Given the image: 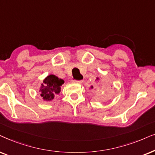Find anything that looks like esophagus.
I'll return each mask as SVG.
<instances>
[{
	"label": "esophagus",
	"instance_id": "1",
	"mask_svg": "<svg viewBox=\"0 0 155 155\" xmlns=\"http://www.w3.org/2000/svg\"><path fill=\"white\" fill-rule=\"evenodd\" d=\"M72 82H73V83H76V84H82V83H83V81H78V80H72Z\"/></svg>",
	"mask_w": 155,
	"mask_h": 155
}]
</instances>
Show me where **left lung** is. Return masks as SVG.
Masks as SVG:
<instances>
[{"mask_svg": "<svg viewBox=\"0 0 155 155\" xmlns=\"http://www.w3.org/2000/svg\"><path fill=\"white\" fill-rule=\"evenodd\" d=\"M99 79H98V78H96V80H98ZM93 88H94V86H91V87L89 88V89H93ZM108 86H104V90H107V89H108Z\"/></svg>", "mask_w": 155, "mask_h": 155, "instance_id": "8db88e82", "label": "left lung"}]
</instances>
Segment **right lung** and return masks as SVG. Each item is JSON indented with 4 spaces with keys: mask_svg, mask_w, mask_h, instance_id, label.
<instances>
[{
    "mask_svg": "<svg viewBox=\"0 0 155 155\" xmlns=\"http://www.w3.org/2000/svg\"><path fill=\"white\" fill-rule=\"evenodd\" d=\"M64 83L63 79L58 78L53 74L47 76L43 80V84H41L39 91L40 96L45 101H52L56 95L61 92V86Z\"/></svg>",
    "mask_w": 155,
    "mask_h": 155,
    "instance_id": "1",
    "label": "right lung"
}]
</instances>
